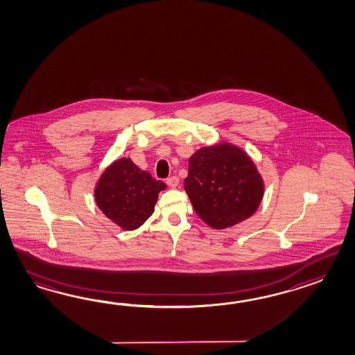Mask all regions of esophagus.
I'll return each mask as SVG.
<instances>
[{
	"mask_svg": "<svg viewBox=\"0 0 355 355\" xmlns=\"http://www.w3.org/2000/svg\"><path fill=\"white\" fill-rule=\"evenodd\" d=\"M166 184H167L168 187H171V188H176V187L179 185V178L173 175V176L168 178V179L166 180Z\"/></svg>",
	"mask_w": 355,
	"mask_h": 355,
	"instance_id": "obj_1",
	"label": "esophagus"
}]
</instances>
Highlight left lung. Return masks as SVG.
Segmentation results:
<instances>
[{"instance_id":"left-lung-1","label":"left lung","mask_w":355,"mask_h":355,"mask_svg":"<svg viewBox=\"0 0 355 355\" xmlns=\"http://www.w3.org/2000/svg\"><path fill=\"white\" fill-rule=\"evenodd\" d=\"M184 188L199 217L214 229L230 227L256 212L263 182L245 152L230 144L197 150Z\"/></svg>"}]
</instances>
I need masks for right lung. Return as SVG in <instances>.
I'll use <instances>...</instances> for the list:
<instances>
[{"label":"right lung","instance_id":"obj_1","mask_svg":"<svg viewBox=\"0 0 355 355\" xmlns=\"http://www.w3.org/2000/svg\"><path fill=\"white\" fill-rule=\"evenodd\" d=\"M165 188V182L141 171L130 158H120L102 173L94 196L110 220L124 230H134L153 214L158 193Z\"/></svg>","mask_w":355,"mask_h":355}]
</instances>
